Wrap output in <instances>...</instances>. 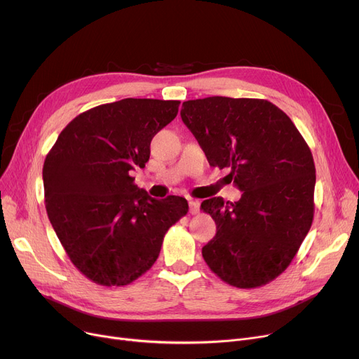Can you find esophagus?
Returning <instances> with one entry per match:
<instances>
[{
  "label": "esophagus",
  "mask_w": 359,
  "mask_h": 359,
  "mask_svg": "<svg viewBox=\"0 0 359 359\" xmlns=\"http://www.w3.org/2000/svg\"><path fill=\"white\" fill-rule=\"evenodd\" d=\"M199 206H201V203H199V201L198 199H189V211H191V214H198L199 212Z\"/></svg>",
  "instance_id": "esophagus-1"
}]
</instances>
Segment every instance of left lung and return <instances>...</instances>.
<instances>
[{
  "mask_svg": "<svg viewBox=\"0 0 359 359\" xmlns=\"http://www.w3.org/2000/svg\"><path fill=\"white\" fill-rule=\"evenodd\" d=\"M180 116L210 165L229 168L243 191L237 202L201 203L217 224L202 256L224 282L237 288L268 284L306 238L314 215L316 167L292 121L262 99L214 96L183 102Z\"/></svg>",
  "mask_w": 359,
  "mask_h": 359,
  "instance_id": "8db88e82",
  "label": "left lung"
}]
</instances>
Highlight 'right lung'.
<instances>
[{
	"instance_id": "1",
	"label": "right lung",
	"mask_w": 359,
	"mask_h": 359,
	"mask_svg": "<svg viewBox=\"0 0 359 359\" xmlns=\"http://www.w3.org/2000/svg\"><path fill=\"white\" fill-rule=\"evenodd\" d=\"M179 104L123 99L93 107L64 128L45 158L49 221L74 266L99 285H128L145 273L189 210L182 196L151 198L130 176Z\"/></svg>"
}]
</instances>
